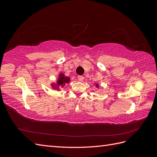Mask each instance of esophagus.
Returning <instances> with one entry per match:
<instances>
[{
	"label": "esophagus",
	"mask_w": 157,
	"mask_h": 157,
	"mask_svg": "<svg viewBox=\"0 0 157 157\" xmlns=\"http://www.w3.org/2000/svg\"><path fill=\"white\" fill-rule=\"evenodd\" d=\"M77 78H78V79L79 81H83V80H84V77H82V76H80V75H79V76H78Z\"/></svg>",
	"instance_id": "1"
}]
</instances>
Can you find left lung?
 <instances>
[{"instance_id":"left-lung-1","label":"left lung","mask_w":157,"mask_h":157,"mask_svg":"<svg viewBox=\"0 0 157 157\" xmlns=\"http://www.w3.org/2000/svg\"><path fill=\"white\" fill-rule=\"evenodd\" d=\"M96 86H98V84H96Z\"/></svg>"}]
</instances>
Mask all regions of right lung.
I'll use <instances>...</instances> for the list:
<instances>
[{"label": "right lung", "instance_id": "1", "mask_svg": "<svg viewBox=\"0 0 157 157\" xmlns=\"http://www.w3.org/2000/svg\"><path fill=\"white\" fill-rule=\"evenodd\" d=\"M69 82H70V78L67 77H65L63 73H61L59 76V78H58V82H57V84H52V86L55 89L59 90L60 87H63L64 85H65V84H67Z\"/></svg>", "mask_w": 157, "mask_h": 157}]
</instances>
